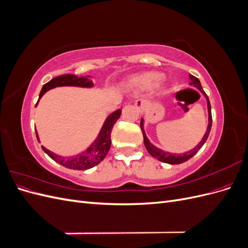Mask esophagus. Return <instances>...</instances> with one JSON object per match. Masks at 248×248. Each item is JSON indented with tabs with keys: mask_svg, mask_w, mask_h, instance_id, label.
Here are the masks:
<instances>
[{
	"mask_svg": "<svg viewBox=\"0 0 248 248\" xmlns=\"http://www.w3.org/2000/svg\"><path fill=\"white\" fill-rule=\"evenodd\" d=\"M136 107H137V108L138 109H140V110H142L145 108V107H146V101L145 100H141V99H139V100H137L136 101Z\"/></svg>",
	"mask_w": 248,
	"mask_h": 248,
	"instance_id": "esophagus-1",
	"label": "esophagus"
}]
</instances>
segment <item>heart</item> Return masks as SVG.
I'll return each instance as SVG.
<instances>
[{"label": "heart", "instance_id": "b5f03b06", "mask_svg": "<svg viewBox=\"0 0 248 248\" xmlns=\"http://www.w3.org/2000/svg\"><path fill=\"white\" fill-rule=\"evenodd\" d=\"M162 74L156 71H146L137 74L131 78V85L140 89H151L157 87L161 92H164L168 89L167 85L161 79Z\"/></svg>", "mask_w": 248, "mask_h": 248}]
</instances>
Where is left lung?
<instances>
[{
    "label": "left lung",
    "mask_w": 248,
    "mask_h": 248,
    "mask_svg": "<svg viewBox=\"0 0 248 248\" xmlns=\"http://www.w3.org/2000/svg\"><path fill=\"white\" fill-rule=\"evenodd\" d=\"M189 78H190V85H192L193 87H196L197 89H199L200 91L202 93V95H204L206 97V99H207L209 123H208L206 133L204 134V137H202V140L197 145V147H194L193 149L189 150V151H187V152H185L183 154H171L170 152L163 151V150H161V149H158L157 147H155L154 145H152L151 142H150V140L146 137V133H145V130H144V120L141 119V121H140V129H141V132H142V136H144V142H145V146H146L147 151L150 154H151L153 157H155L156 159H158L159 161L170 163V164H180V163H183V162L187 161L188 159H190L193 155H196L198 153V151L202 147V145L205 144L208 137H209L210 130H211L212 115H211V106H210V101H209L208 96L206 95V93L204 91H202V88L201 81H200L199 78L191 76V74H189Z\"/></svg>",
    "instance_id": "obj_1"
}]
</instances>
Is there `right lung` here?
Instances as JSON below:
<instances>
[{"label":"right lung","mask_w":248,"mask_h":248,"mask_svg":"<svg viewBox=\"0 0 248 248\" xmlns=\"http://www.w3.org/2000/svg\"><path fill=\"white\" fill-rule=\"evenodd\" d=\"M64 86H72V87H80V88H92L94 86L93 80L91 77L86 78H78L74 74H64V76H60L55 78H52L46 85H43L41 92L39 94V99L43 96L44 93H46L48 90L54 89L56 87H64ZM38 104L37 101L36 106ZM121 109H118L110 114L104 121L102 128L98 134V137L95 140L93 144L90 146L86 151L81 152L78 155L70 156V157H64L60 156L55 153H52L46 148L42 146V150L46 152L52 160L62 164L63 167L71 170H85L88 169H91L97 164H99L104 158H106L107 154L108 153V150L110 148V133L114 127L115 123L118 121V119L121 116ZM37 140H39L38 133L36 131Z\"/></svg>","instance_id":"1"}]
</instances>
